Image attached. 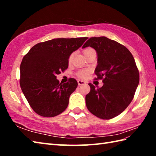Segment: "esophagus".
<instances>
[{"instance_id": "34e87169", "label": "esophagus", "mask_w": 156, "mask_h": 156, "mask_svg": "<svg viewBox=\"0 0 156 156\" xmlns=\"http://www.w3.org/2000/svg\"><path fill=\"white\" fill-rule=\"evenodd\" d=\"M78 85H83V84H87V82H86L84 80H78Z\"/></svg>"}]
</instances>
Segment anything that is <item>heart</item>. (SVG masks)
Segmentation results:
<instances>
[{
  "label": "heart",
  "mask_w": 156,
  "mask_h": 156,
  "mask_svg": "<svg viewBox=\"0 0 156 156\" xmlns=\"http://www.w3.org/2000/svg\"><path fill=\"white\" fill-rule=\"evenodd\" d=\"M92 51H94V49H92L91 48H87L85 49L84 50V55H87L89 53H90ZM72 56L73 55H71L69 56V61H71V59L72 58ZM88 75V70H81L78 72V76H80V78H87Z\"/></svg>",
  "instance_id": "obj_1"
}]
</instances>
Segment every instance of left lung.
Here are the masks:
<instances>
[{
	"label": "left lung",
	"instance_id": "8db88e82",
	"mask_svg": "<svg viewBox=\"0 0 156 156\" xmlns=\"http://www.w3.org/2000/svg\"><path fill=\"white\" fill-rule=\"evenodd\" d=\"M87 47L97 51L94 72L103 86L96 88L88 84L90 91L86 96V105L97 117L114 118L131 103L138 87L140 74L134 58L124 45L106 37L90 38L82 48Z\"/></svg>",
	"mask_w": 156,
	"mask_h": 156
}]
</instances>
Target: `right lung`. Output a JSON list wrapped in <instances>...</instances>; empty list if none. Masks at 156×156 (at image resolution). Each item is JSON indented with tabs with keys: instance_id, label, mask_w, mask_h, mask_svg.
<instances>
[{
	"instance_id": "obj_1",
	"label": "right lung",
	"mask_w": 156,
	"mask_h": 156,
	"mask_svg": "<svg viewBox=\"0 0 156 156\" xmlns=\"http://www.w3.org/2000/svg\"><path fill=\"white\" fill-rule=\"evenodd\" d=\"M88 37L58 38L34 45L20 66V86L36 113L53 117L67 108L71 94L78 87L74 78L59 83L58 74L68 67V59Z\"/></svg>"
}]
</instances>
